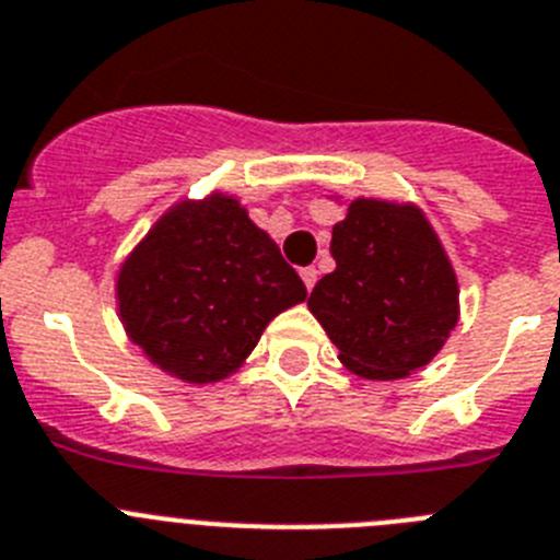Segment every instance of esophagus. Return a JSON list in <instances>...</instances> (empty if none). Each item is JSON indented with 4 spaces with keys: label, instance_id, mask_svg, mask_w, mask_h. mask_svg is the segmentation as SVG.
Instances as JSON below:
<instances>
[{
    "label": "esophagus",
    "instance_id": "esophagus-1",
    "mask_svg": "<svg viewBox=\"0 0 560 560\" xmlns=\"http://www.w3.org/2000/svg\"><path fill=\"white\" fill-rule=\"evenodd\" d=\"M301 281H304L307 290H313L315 281H318V270H315V267H301Z\"/></svg>",
    "mask_w": 560,
    "mask_h": 560
}]
</instances>
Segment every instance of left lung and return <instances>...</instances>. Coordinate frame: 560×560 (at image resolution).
Returning a JSON list of instances; mask_svg holds the SVG:
<instances>
[{
  "label": "left lung",
  "mask_w": 560,
  "mask_h": 560,
  "mask_svg": "<svg viewBox=\"0 0 560 560\" xmlns=\"http://www.w3.org/2000/svg\"><path fill=\"white\" fill-rule=\"evenodd\" d=\"M329 253L335 270L307 307L338 361L366 381H400L434 361L459 320V281L425 211L408 199H349Z\"/></svg>",
  "instance_id": "left-lung-1"
}]
</instances>
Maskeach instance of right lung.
<instances>
[{"label": "right lung", "mask_w": 560, "mask_h": 560, "mask_svg": "<svg viewBox=\"0 0 560 560\" xmlns=\"http://www.w3.org/2000/svg\"><path fill=\"white\" fill-rule=\"evenodd\" d=\"M304 299L307 287L270 233L220 188L165 208L115 279L126 338L194 386L240 372L267 324Z\"/></svg>", "instance_id": "right-lung-1"}]
</instances>
